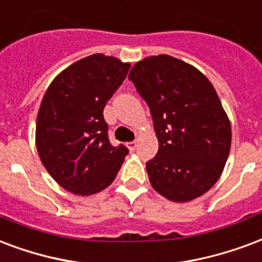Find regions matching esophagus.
Wrapping results in <instances>:
<instances>
[{
  "label": "esophagus",
  "instance_id": "esophagus-1",
  "mask_svg": "<svg viewBox=\"0 0 262 262\" xmlns=\"http://www.w3.org/2000/svg\"><path fill=\"white\" fill-rule=\"evenodd\" d=\"M137 147V141H130V143H127V148L130 151H135Z\"/></svg>",
  "mask_w": 262,
  "mask_h": 262
}]
</instances>
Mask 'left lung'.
<instances>
[{
    "label": "left lung",
    "instance_id": "left-lung-1",
    "mask_svg": "<svg viewBox=\"0 0 262 262\" xmlns=\"http://www.w3.org/2000/svg\"><path fill=\"white\" fill-rule=\"evenodd\" d=\"M129 80L150 106L158 139L146 165L152 189L175 203L207 193L222 175L232 141L214 86L197 68L165 54L136 62Z\"/></svg>",
    "mask_w": 262,
    "mask_h": 262
}]
</instances>
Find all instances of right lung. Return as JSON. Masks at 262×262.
<instances>
[{"label":"right lung","mask_w":262,"mask_h":262,"mask_svg":"<svg viewBox=\"0 0 262 262\" xmlns=\"http://www.w3.org/2000/svg\"><path fill=\"white\" fill-rule=\"evenodd\" d=\"M130 63L104 54L79 59L48 86L36 122L38 157L52 179L77 195L104 190L127 156L108 140L102 111Z\"/></svg>","instance_id":"1"}]
</instances>
